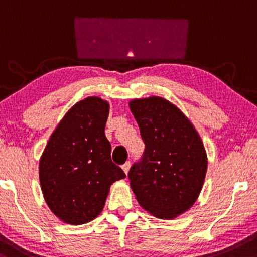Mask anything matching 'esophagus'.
<instances>
[{
  "instance_id": "esophagus-1",
  "label": "esophagus",
  "mask_w": 257,
  "mask_h": 257,
  "mask_svg": "<svg viewBox=\"0 0 257 257\" xmlns=\"http://www.w3.org/2000/svg\"><path fill=\"white\" fill-rule=\"evenodd\" d=\"M130 166H131V164H130V161H127V163H126V164H123V165H122V170H123V172H125L126 175L128 174Z\"/></svg>"
}]
</instances>
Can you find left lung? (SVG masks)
Instances as JSON below:
<instances>
[{"label": "left lung", "mask_w": 257, "mask_h": 257, "mask_svg": "<svg viewBox=\"0 0 257 257\" xmlns=\"http://www.w3.org/2000/svg\"><path fill=\"white\" fill-rule=\"evenodd\" d=\"M130 109L146 148L128 172L141 206L170 220L195 203L205 180L207 157L197 130L177 106L161 97L134 99Z\"/></svg>", "instance_id": "obj_1"}]
</instances>
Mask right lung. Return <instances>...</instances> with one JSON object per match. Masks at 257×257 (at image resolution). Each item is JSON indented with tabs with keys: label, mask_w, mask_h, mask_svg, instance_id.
<instances>
[{
	"label": "right lung",
	"mask_w": 257,
	"mask_h": 257,
	"mask_svg": "<svg viewBox=\"0 0 257 257\" xmlns=\"http://www.w3.org/2000/svg\"><path fill=\"white\" fill-rule=\"evenodd\" d=\"M109 103L99 97L80 100L51 135L39 165L43 198L69 224L87 223L104 207L110 186L126 177L111 161L104 128Z\"/></svg>",
	"instance_id": "obj_1"
}]
</instances>
